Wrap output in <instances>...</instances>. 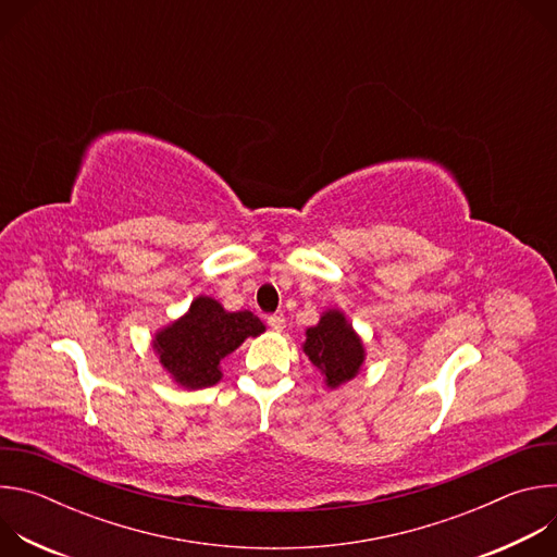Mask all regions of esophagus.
<instances>
[{"mask_svg": "<svg viewBox=\"0 0 557 557\" xmlns=\"http://www.w3.org/2000/svg\"><path fill=\"white\" fill-rule=\"evenodd\" d=\"M267 324H269V329H271V331L282 333V331H284V326H286V320H284L282 314H271L269 320H267Z\"/></svg>", "mask_w": 557, "mask_h": 557, "instance_id": "1", "label": "esophagus"}]
</instances>
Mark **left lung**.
Segmentation results:
<instances>
[{
  "label": "left lung",
  "instance_id": "8db88e82",
  "mask_svg": "<svg viewBox=\"0 0 557 557\" xmlns=\"http://www.w3.org/2000/svg\"><path fill=\"white\" fill-rule=\"evenodd\" d=\"M304 352L310 363L324 374L329 387H339L355 379L363 366L366 348L346 314L337 308L326 310L320 324L306 331Z\"/></svg>",
  "mask_w": 557,
  "mask_h": 557
}]
</instances>
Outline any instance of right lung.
I'll return each instance as SVG.
<instances>
[{
    "label": "right lung",
    "mask_w": 557,
    "mask_h": 557,
    "mask_svg": "<svg viewBox=\"0 0 557 557\" xmlns=\"http://www.w3.org/2000/svg\"><path fill=\"white\" fill-rule=\"evenodd\" d=\"M262 333L264 324L251 310L228 312L213 297L200 295L181 320L156 333L153 350L178 385L200 389L222 379L220 361L226 355Z\"/></svg>",
    "instance_id": "add662e5"
}]
</instances>
